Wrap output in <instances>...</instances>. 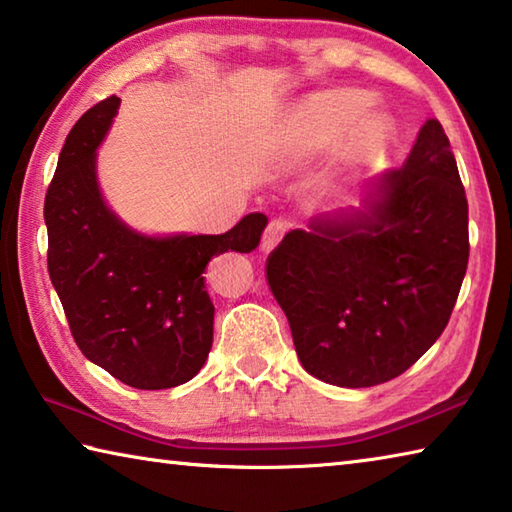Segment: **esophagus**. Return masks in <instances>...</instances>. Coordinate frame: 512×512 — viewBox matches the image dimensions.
Wrapping results in <instances>:
<instances>
[{"label": "esophagus", "instance_id": "34e87169", "mask_svg": "<svg viewBox=\"0 0 512 512\" xmlns=\"http://www.w3.org/2000/svg\"><path fill=\"white\" fill-rule=\"evenodd\" d=\"M289 230V223L284 219H273L266 225L264 237H262V250L264 253H271V250L280 244V239L284 237V232Z\"/></svg>", "mask_w": 512, "mask_h": 512}]
</instances>
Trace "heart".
Instances as JSON below:
<instances>
[{
    "label": "heart",
    "mask_w": 512,
    "mask_h": 512,
    "mask_svg": "<svg viewBox=\"0 0 512 512\" xmlns=\"http://www.w3.org/2000/svg\"><path fill=\"white\" fill-rule=\"evenodd\" d=\"M370 99L366 94L354 90H332L320 92L300 103L293 112L289 124L275 146V160L284 169H298L302 164L318 158L320 153L341 140L354 125L348 146H345V162L350 167L372 164L379 155H384L393 140V124L386 115L368 110Z\"/></svg>",
    "instance_id": "b5f03b06"
}]
</instances>
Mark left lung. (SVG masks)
<instances>
[{
  "label": "left lung",
  "instance_id": "1",
  "mask_svg": "<svg viewBox=\"0 0 512 512\" xmlns=\"http://www.w3.org/2000/svg\"><path fill=\"white\" fill-rule=\"evenodd\" d=\"M470 257L467 198L438 119L359 210L314 216L266 262L309 375L343 388L391 381L449 323Z\"/></svg>",
  "mask_w": 512,
  "mask_h": 512
}]
</instances>
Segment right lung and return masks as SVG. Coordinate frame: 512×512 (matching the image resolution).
<instances>
[{"instance_id": "add662e5", "label": "right lung", "mask_w": 512, "mask_h": 512, "mask_svg": "<svg viewBox=\"0 0 512 512\" xmlns=\"http://www.w3.org/2000/svg\"><path fill=\"white\" fill-rule=\"evenodd\" d=\"M119 99L92 106L69 131L45 196L47 266L76 345L112 377L142 391L192 379L212 348L210 259L250 253L268 219L253 212L225 235H142L103 201L97 149Z\"/></svg>"}]
</instances>
